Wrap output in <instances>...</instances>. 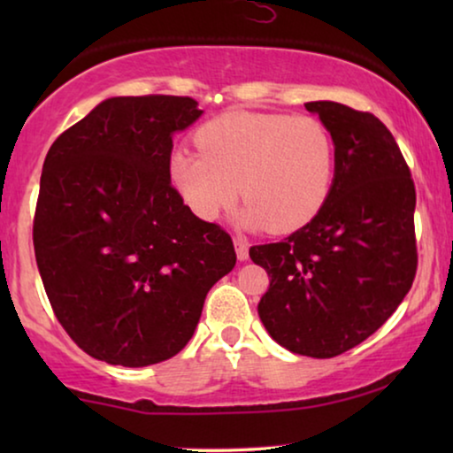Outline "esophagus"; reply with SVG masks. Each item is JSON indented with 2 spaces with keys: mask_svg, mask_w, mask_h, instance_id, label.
<instances>
[{
  "mask_svg": "<svg viewBox=\"0 0 453 453\" xmlns=\"http://www.w3.org/2000/svg\"><path fill=\"white\" fill-rule=\"evenodd\" d=\"M234 250H237V257L241 262H245V259L250 257V243H247V239L241 237V234L234 237Z\"/></svg>",
  "mask_w": 453,
  "mask_h": 453,
  "instance_id": "1",
  "label": "esophagus"
}]
</instances>
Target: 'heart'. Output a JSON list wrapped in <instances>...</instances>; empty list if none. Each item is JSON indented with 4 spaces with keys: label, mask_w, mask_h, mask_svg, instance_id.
Masks as SVG:
<instances>
[{
    "label": "heart",
    "mask_w": 453,
    "mask_h": 453,
    "mask_svg": "<svg viewBox=\"0 0 453 453\" xmlns=\"http://www.w3.org/2000/svg\"><path fill=\"white\" fill-rule=\"evenodd\" d=\"M202 152L177 150L171 181L202 220L219 219L245 197L241 220L290 233L307 225L327 200L336 169L330 129L311 115L231 111L196 132Z\"/></svg>",
    "instance_id": "1"
}]
</instances>
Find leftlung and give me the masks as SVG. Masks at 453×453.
Returning a JSON list of instances; mask_svg holds the SVG:
<instances>
[{
	"label": "left lung",
	"mask_w": 453,
	"mask_h": 453,
	"mask_svg": "<svg viewBox=\"0 0 453 453\" xmlns=\"http://www.w3.org/2000/svg\"><path fill=\"white\" fill-rule=\"evenodd\" d=\"M330 129L336 169L330 196L284 241L253 245L268 272L257 305L265 330L296 355L332 358L386 324L418 265L417 191L394 135L369 111L313 101Z\"/></svg>",
	"instance_id": "obj_1"
}]
</instances>
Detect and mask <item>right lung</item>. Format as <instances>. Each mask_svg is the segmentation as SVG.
Returning a JSON list of instances; mask_svg holds the SVG:
<instances>
[{
  "instance_id": "obj_1",
  "label": "right lung",
  "mask_w": 453,
  "mask_h": 453,
  "mask_svg": "<svg viewBox=\"0 0 453 453\" xmlns=\"http://www.w3.org/2000/svg\"><path fill=\"white\" fill-rule=\"evenodd\" d=\"M200 115L191 96H115L49 148L36 265L61 327L98 361L175 357L237 262L231 234L197 219L171 183L173 134Z\"/></svg>"
}]
</instances>
